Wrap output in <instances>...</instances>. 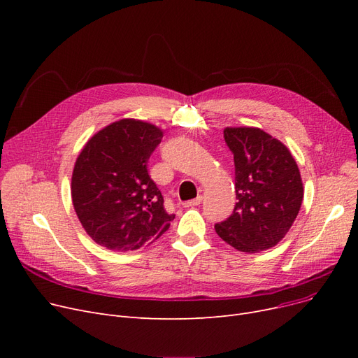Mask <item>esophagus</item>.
Wrapping results in <instances>:
<instances>
[{
  "label": "esophagus",
  "mask_w": 358,
  "mask_h": 358,
  "mask_svg": "<svg viewBox=\"0 0 358 358\" xmlns=\"http://www.w3.org/2000/svg\"><path fill=\"white\" fill-rule=\"evenodd\" d=\"M201 196H197L196 199H193V200H189V201H185L184 203V208H194V206H199L200 203H201Z\"/></svg>",
  "instance_id": "34e87169"
}]
</instances>
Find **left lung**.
I'll return each mask as SVG.
<instances>
[{"label":"left lung","instance_id":"left-lung-1","mask_svg":"<svg viewBox=\"0 0 358 358\" xmlns=\"http://www.w3.org/2000/svg\"><path fill=\"white\" fill-rule=\"evenodd\" d=\"M234 154L236 204L215 224L216 234L242 252L268 250L283 239L303 200L300 171L285 143L258 127H227Z\"/></svg>","mask_w":358,"mask_h":358}]
</instances>
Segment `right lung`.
Masks as SVG:
<instances>
[{"instance_id":"right-lung-1","label":"right lung","mask_w":358,"mask_h":358,"mask_svg":"<svg viewBox=\"0 0 358 358\" xmlns=\"http://www.w3.org/2000/svg\"><path fill=\"white\" fill-rule=\"evenodd\" d=\"M164 131L122 119L99 130L75 161L71 196L85 232L113 251H135L158 239L176 215L148 174V159Z\"/></svg>"}]
</instances>
